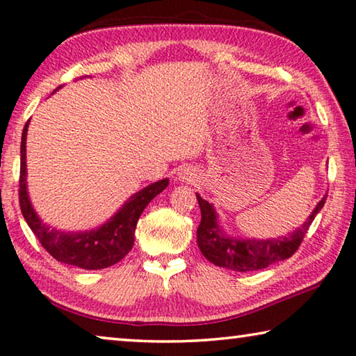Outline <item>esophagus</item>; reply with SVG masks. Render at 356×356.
<instances>
[{
	"instance_id": "esophagus-1",
	"label": "esophagus",
	"mask_w": 356,
	"mask_h": 356,
	"mask_svg": "<svg viewBox=\"0 0 356 356\" xmlns=\"http://www.w3.org/2000/svg\"><path fill=\"white\" fill-rule=\"evenodd\" d=\"M177 179L182 180V182H184V180H185V182H191V180L196 179V174L191 171V169L184 168V169H180V171H179Z\"/></svg>"
}]
</instances>
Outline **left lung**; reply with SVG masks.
Listing matches in <instances>:
<instances>
[{"instance_id":"8db88e82","label":"left lung","mask_w":356,"mask_h":356,"mask_svg":"<svg viewBox=\"0 0 356 356\" xmlns=\"http://www.w3.org/2000/svg\"><path fill=\"white\" fill-rule=\"evenodd\" d=\"M198 204L201 209V223L196 231L198 247L202 255L209 261L227 269L247 273V270H259L270 266V264L284 261L290 258L301 245L304 236L307 234L309 227L314 218L325 206L326 196H323L314 212L310 213L307 222L301 225V228L293 231L290 236L277 239H233L222 233L217 223V213L213 206L196 193Z\"/></svg>"}]
</instances>
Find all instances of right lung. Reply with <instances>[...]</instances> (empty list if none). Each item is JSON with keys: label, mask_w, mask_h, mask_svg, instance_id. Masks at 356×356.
<instances>
[{"label": "right lung", "mask_w": 356, "mask_h": 356, "mask_svg": "<svg viewBox=\"0 0 356 356\" xmlns=\"http://www.w3.org/2000/svg\"><path fill=\"white\" fill-rule=\"evenodd\" d=\"M28 122L22 133L20 144V179H19V202L28 227L41 242V245L52 255L56 261L71 264L82 269H104L120 261L133 249L134 229L145 206L158 193L168 187V179L158 180L144 190L133 195L123 207H120L109 222L98 229L86 233H65L47 227L36 216L26 193V144Z\"/></svg>", "instance_id": "1"}]
</instances>
